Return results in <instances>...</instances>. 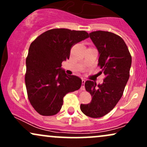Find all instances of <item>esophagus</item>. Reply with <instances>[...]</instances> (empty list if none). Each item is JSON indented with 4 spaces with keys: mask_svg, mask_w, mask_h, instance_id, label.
Returning <instances> with one entry per match:
<instances>
[{
    "mask_svg": "<svg viewBox=\"0 0 147 147\" xmlns=\"http://www.w3.org/2000/svg\"><path fill=\"white\" fill-rule=\"evenodd\" d=\"M85 82L86 81L84 79H82V86H81V90H85Z\"/></svg>",
    "mask_w": 147,
    "mask_h": 147,
    "instance_id": "34e87169",
    "label": "esophagus"
}]
</instances>
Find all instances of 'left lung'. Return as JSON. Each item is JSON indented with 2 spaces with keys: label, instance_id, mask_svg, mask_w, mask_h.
Segmentation results:
<instances>
[{
  "label": "left lung",
  "instance_id": "obj_1",
  "mask_svg": "<svg viewBox=\"0 0 147 147\" xmlns=\"http://www.w3.org/2000/svg\"><path fill=\"white\" fill-rule=\"evenodd\" d=\"M99 52L98 65L105 75L102 84L86 81V90L90 93L89 104H81L82 113L93 118L109 113L121 99L131 66V56L124 40L115 34L95 31L89 34Z\"/></svg>",
  "mask_w": 147,
  "mask_h": 147
}]
</instances>
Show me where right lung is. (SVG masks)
<instances>
[{
  "mask_svg": "<svg viewBox=\"0 0 147 147\" xmlns=\"http://www.w3.org/2000/svg\"><path fill=\"white\" fill-rule=\"evenodd\" d=\"M88 37L85 31L52 29L31 43L26 59L25 86L30 104L40 115L57 114L64 96L80 88L82 79L65 74L61 63L69 59L72 45Z\"/></svg>",
  "mask_w": 147,
  "mask_h": 147,
  "instance_id": "add662e5",
  "label": "right lung"
}]
</instances>
